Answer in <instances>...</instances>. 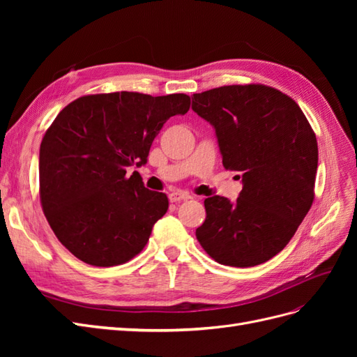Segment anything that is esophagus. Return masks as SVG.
Here are the masks:
<instances>
[{"mask_svg": "<svg viewBox=\"0 0 357 357\" xmlns=\"http://www.w3.org/2000/svg\"><path fill=\"white\" fill-rule=\"evenodd\" d=\"M168 198H169V201H171V202H180V201H188V199H190L192 197L189 195V193H186V192L174 190V192H171V193H169Z\"/></svg>", "mask_w": 357, "mask_h": 357, "instance_id": "obj_1", "label": "esophagus"}]
</instances>
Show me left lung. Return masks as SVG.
<instances>
[{
    "mask_svg": "<svg viewBox=\"0 0 357 357\" xmlns=\"http://www.w3.org/2000/svg\"><path fill=\"white\" fill-rule=\"evenodd\" d=\"M192 101L215 129L223 167L244 185L234 204L204 201L197 238L222 265H261L283 250L314 201L316 134L295 100L266 84L220 86Z\"/></svg>",
    "mask_w": 357,
    "mask_h": 357,
    "instance_id": "8db88e82",
    "label": "left lung"
}]
</instances>
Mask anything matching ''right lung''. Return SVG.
I'll list each match as a JSON object with an SVG mask.
<instances>
[{"mask_svg":"<svg viewBox=\"0 0 357 357\" xmlns=\"http://www.w3.org/2000/svg\"><path fill=\"white\" fill-rule=\"evenodd\" d=\"M189 109L186 93L113 92L83 95L61 110L40 146V202L75 257L114 266L143 250L168 198L126 169L146 164L164 123Z\"/></svg>","mask_w":357,"mask_h":357,"instance_id":"add662e5","label":"right lung"}]
</instances>
